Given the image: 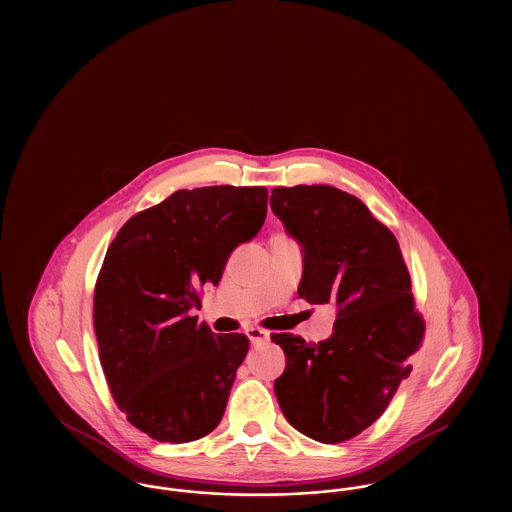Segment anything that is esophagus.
I'll return each instance as SVG.
<instances>
[{"mask_svg": "<svg viewBox=\"0 0 512 512\" xmlns=\"http://www.w3.org/2000/svg\"><path fill=\"white\" fill-rule=\"evenodd\" d=\"M245 336L249 338L253 345H259V343H265V341L270 340V334H268L267 330H261V328H247Z\"/></svg>", "mask_w": 512, "mask_h": 512, "instance_id": "1", "label": "esophagus"}]
</instances>
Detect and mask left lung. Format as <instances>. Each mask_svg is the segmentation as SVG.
<instances>
[{
  "instance_id": "1",
  "label": "left lung",
  "mask_w": 512,
  "mask_h": 512,
  "mask_svg": "<svg viewBox=\"0 0 512 512\" xmlns=\"http://www.w3.org/2000/svg\"><path fill=\"white\" fill-rule=\"evenodd\" d=\"M270 209L303 249L299 297L336 305L328 340L270 336L286 353L278 405L307 438H355L409 378L407 359L424 336L409 270L390 228L355 195L324 184L274 188Z\"/></svg>"
}]
</instances>
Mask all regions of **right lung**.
Masks as SVG:
<instances>
[{"mask_svg":"<svg viewBox=\"0 0 512 512\" xmlns=\"http://www.w3.org/2000/svg\"><path fill=\"white\" fill-rule=\"evenodd\" d=\"M267 197L261 186L178 190L107 249L94 293L99 361L119 409L149 438L188 443L219 426L249 340L192 315L230 253L261 230Z\"/></svg>","mask_w":512,"mask_h":512,"instance_id":"1","label":"right lung"}]
</instances>
